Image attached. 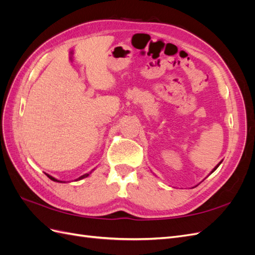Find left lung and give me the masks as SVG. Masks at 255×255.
<instances>
[{
    "label": "left lung",
    "mask_w": 255,
    "mask_h": 255,
    "mask_svg": "<svg viewBox=\"0 0 255 255\" xmlns=\"http://www.w3.org/2000/svg\"><path fill=\"white\" fill-rule=\"evenodd\" d=\"M220 164H221V163H219V164H218V165H217V166H216V167H215V168H214V170H213V171H212V172H214V171H215V170H216V169H217V168H218V166H219V165H220Z\"/></svg>",
    "instance_id": "left-lung-1"
}]
</instances>
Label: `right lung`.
<instances>
[{"mask_svg":"<svg viewBox=\"0 0 255 255\" xmlns=\"http://www.w3.org/2000/svg\"><path fill=\"white\" fill-rule=\"evenodd\" d=\"M45 174H47V173H45ZM88 175H89V174H88V173H86V174H84V175H82V176H80V177H79V179H78V180H81V179H84V177H86V176H88ZM47 176H48V177H49V179H51V180H52V181H54V182H59V181H58V180H56V179H55V177H53V176H51V175H49V174H47Z\"/></svg>","mask_w":255,"mask_h":255,"instance_id":"1","label":"right lung"}]
</instances>
